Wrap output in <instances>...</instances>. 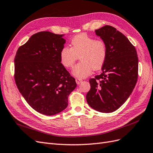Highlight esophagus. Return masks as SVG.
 Instances as JSON below:
<instances>
[{"label":"esophagus","instance_id":"1","mask_svg":"<svg viewBox=\"0 0 153 153\" xmlns=\"http://www.w3.org/2000/svg\"><path fill=\"white\" fill-rule=\"evenodd\" d=\"M75 80H76V82L77 84H80L82 82V80L81 79V78H76Z\"/></svg>","mask_w":153,"mask_h":153}]
</instances>
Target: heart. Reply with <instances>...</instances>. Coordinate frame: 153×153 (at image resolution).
<instances>
[{
	"instance_id": "heart-1",
	"label": "heart",
	"mask_w": 153,
	"mask_h": 153,
	"mask_svg": "<svg viewBox=\"0 0 153 153\" xmlns=\"http://www.w3.org/2000/svg\"><path fill=\"white\" fill-rule=\"evenodd\" d=\"M71 47H64L60 52V62L66 68H71L79 57L80 62L73 68L72 74L78 78L90 75L92 69L99 70L107 58L108 49L105 41L80 34L71 41Z\"/></svg>"
}]
</instances>
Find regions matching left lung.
Here are the masks:
<instances>
[{"instance_id":"left-lung-1","label":"left lung","mask_w":153,"mask_h":153,"mask_svg":"<svg viewBox=\"0 0 153 153\" xmlns=\"http://www.w3.org/2000/svg\"><path fill=\"white\" fill-rule=\"evenodd\" d=\"M107 45L102 73L89 80L88 104L100 112H114L125 103L138 78V59L135 47L121 32L110 25L96 30Z\"/></svg>"}]
</instances>
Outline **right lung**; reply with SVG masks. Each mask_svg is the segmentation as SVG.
I'll use <instances>...</instances> for the list:
<instances>
[{
  "label": "right lung",
  "instance_id": "right-lung-1",
  "mask_svg": "<svg viewBox=\"0 0 153 153\" xmlns=\"http://www.w3.org/2000/svg\"><path fill=\"white\" fill-rule=\"evenodd\" d=\"M63 34L42 31L18 48L15 57V80L25 101L37 112L52 115L68 105L75 79L60 62L66 40Z\"/></svg>",
  "mask_w": 153,
  "mask_h": 153
}]
</instances>
